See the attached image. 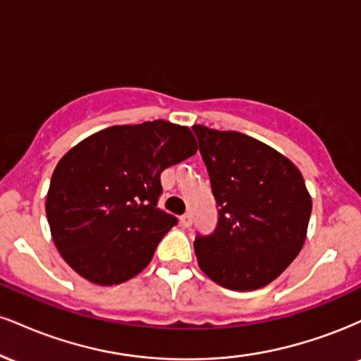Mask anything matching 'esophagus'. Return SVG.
Returning a JSON list of instances; mask_svg holds the SVG:
<instances>
[{
    "mask_svg": "<svg viewBox=\"0 0 361 361\" xmlns=\"http://www.w3.org/2000/svg\"><path fill=\"white\" fill-rule=\"evenodd\" d=\"M180 224H181V226H183V227H190V226H192V215H190V214L181 215V217H180Z\"/></svg>",
    "mask_w": 361,
    "mask_h": 361,
    "instance_id": "1",
    "label": "esophagus"
}]
</instances>
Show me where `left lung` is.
<instances>
[{
  "label": "left lung",
  "mask_w": 361,
  "mask_h": 361,
  "mask_svg": "<svg viewBox=\"0 0 361 361\" xmlns=\"http://www.w3.org/2000/svg\"><path fill=\"white\" fill-rule=\"evenodd\" d=\"M219 222L197 235L200 270L221 287L256 290L279 279L307 235L312 200L299 168L258 139L193 126Z\"/></svg>",
  "instance_id": "obj_1"
}]
</instances>
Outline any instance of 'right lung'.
<instances>
[{
    "mask_svg": "<svg viewBox=\"0 0 361 361\" xmlns=\"http://www.w3.org/2000/svg\"><path fill=\"white\" fill-rule=\"evenodd\" d=\"M197 149L188 127L166 120L103 128L69 149L45 198L52 241L66 263L97 285L139 275L178 222L157 209L161 173Z\"/></svg>",
    "mask_w": 361,
    "mask_h": 361,
    "instance_id": "obj_1",
    "label": "right lung"
}]
</instances>
